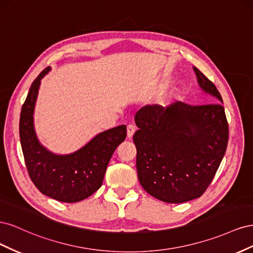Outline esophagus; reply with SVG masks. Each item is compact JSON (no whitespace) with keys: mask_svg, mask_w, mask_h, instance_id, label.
<instances>
[{"mask_svg":"<svg viewBox=\"0 0 253 253\" xmlns=\"http://www.w3.org/2000/svg\"><path fill=\"white\" fill-rule=\"evenodd\" d=\"M135 131H136V128H135V126L133 125H128L127 126V127H126V134H127V138L128 139L132 138V136L134 135Z\"/></svg>","mask_w":253,"mask_h":253,"instance_id":"34e87169","label":"esophagus"}]
</instances>
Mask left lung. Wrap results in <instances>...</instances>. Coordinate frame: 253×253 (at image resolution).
Returning a JSON list of instances; mask_svg holds the SVG:
<instances>
[{
    "instance_id": "obj_1",
    "label": "left lung",
    "mask_w": 253,
    "mask_h": 253,
    "mask_svg": "<svg viewBox=\"0 0 253 253\" xmlns=\"http://www.w3.org/2000/svg\"><path fill=\"white\" fill-rule=\"evenodd\" d=\"M194 71L201 87L223 102L214 83L197 67ZM135 122L139 129L133 141L142 188L165 203L201 197L227 149L229 126L223 104L145 105L136 113Z\"/></svg>"
}]
</instances>
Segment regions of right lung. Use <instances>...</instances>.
<instances>
[{"mask_svg":"<svg viewBox=\"0 0 253 253\" xmlns=\"http://www.w3.org/2000/svg\"><path fill=\"white\" fill-rule=\"evenodd\" d=\"M46 67L29 88L20 116V140L29 177L44 195L63 203L85 200L101 187L114 151L126 139V126H119L97 135L71 155H55L38 141L33 115L41 79Z\"/></svg>","mask_w":253,"mask_h":253,"instance_id":"1","label":"right lung"}]
</instances>
